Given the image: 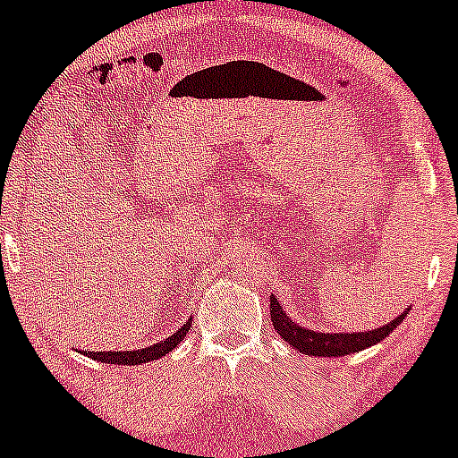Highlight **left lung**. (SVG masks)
Segmentation results:
<instances>
[{"label":"left lung","instance_id":"8db88e82","mask_svg":"<svg viewBox=\"0 0 458 458\" xmlns=\"http://www.w3.org/2000/svg\"><path fill=\"white\" fill-rule=\"evenodd\" d=\"M407 310H403L398 318H394L389 324H383L380 328H374V331L324 333V331H313V328L301 327L300 322L288 318L284 306L277 301V297L270 295V319H273L275 331L284 337V342H288V344H291L293 349H297L300 353H304V356H319V358L349 356V353H358L362 352V349L374 347V344H378L380 340H385V337H387L389 333H392L394 328L405 319Z\"/></svg>","mask_w":458,"mask_h":458}]
</instances>
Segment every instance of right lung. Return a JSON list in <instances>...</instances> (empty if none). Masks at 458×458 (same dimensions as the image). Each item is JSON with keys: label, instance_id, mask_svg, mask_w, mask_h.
<instances>
[{"label": "right lung", "instance_id": "right-lung-1", "mask_svg": "<svg viewBox=\"0 0 458 458\" xmlns=\"http://www.w3.org/2000/svg\"><path fill=\"white\" fill-rule=\"evenodd\" d=\"M192 327V319L183 324L176 333H172L170 337H163L161 342L152 344V347L145 349H134V352H89L87 356L93 358L98 362H105V365H145V362H152L163 358L165 353H170L176 344H181V340L185 337V333Z\"/></svg>", "mask_w": 458, "mask_h": 458}]
</instances>
